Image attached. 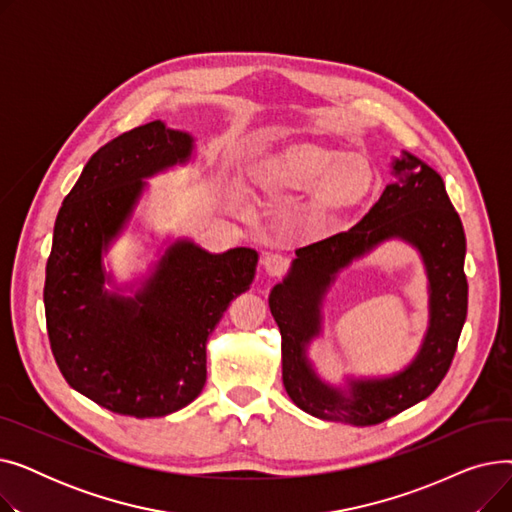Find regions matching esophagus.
<instances>
[{
    "instance_id": "esophagus-1",
    "label": "esophagus",
    "mask_w": 512,
    "mask_h": 512,
    "mask_svg": "<svg viewBox=\"0 0 512 512\" xmlns=\"http://www.w3.org/2000/svg\"><path fill=\"white\" fill-rule=\"evenodd\" d=\"M263 267H265V274L270 278H280L288 270V259L280 253H267L263 257Z\"/></svg>"
}]
</instances>
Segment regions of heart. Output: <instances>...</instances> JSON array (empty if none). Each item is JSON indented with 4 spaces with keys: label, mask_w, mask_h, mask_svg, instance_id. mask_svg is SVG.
Instances as JSON below:
<instances>
[{
    "label": "heart",
    "mask_w": 512,
    "mask_h": 512,
    "mask_svg": "<svg viewBox=\"0 0 512 512\" xmlns=\"http://www.w3.org/2000/svg\"><path fill=\"white\" fill-rule=\"evenodd\" d=\"M249 182L261 193H307L297 211V224L324 222L361 207L378 188V174L363 155H351L326 143H297L257 159ZM238 203V195H232Z\"/></svg>",
    "instance_id": "heart-1"
}]
</instances>
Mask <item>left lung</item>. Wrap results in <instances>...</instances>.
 <instances>
[{"label":"left lung","mask_w":512,"mask_h":512,"mask_svg":"<svg viewBox=\"0 0 512 512\" xmlns=\"http://www.w3.org/2000/svg\"><path fill=\"white\" fill-rule=\"evenodd\" d=\"M380 201L351 230L297 249L286 278L270 294V311L282 334V382L305 413L351 425L382 423L432 394L450 369L467 317V240L442 176L407 151L392 161ZM398 237L424 259L430 294V326L420 353L388 379H349L347 390L314 373L306 348L320 333V305L335 276L382 241Z\"/></svg>","instance_id":"obj_1"}]
</instances>
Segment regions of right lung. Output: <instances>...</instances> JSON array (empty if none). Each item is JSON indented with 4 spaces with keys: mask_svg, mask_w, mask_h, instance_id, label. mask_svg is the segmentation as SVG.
I'll return each instance as SVG.
<instances>
[{
    "mask_svg": "<svg viewBox=\"0 0 512 512\" xmlns=\"http://www.w3.org/2000/svg\"><path fill=\"white\" fill-rule=\"evenodd\" d=\"M193 137L161 120L132 128L87 161L66 195L45 267V319L51 353L80 394L137 419L164 417L201 394L207 338L230 301L249 290L257 251L207 253L174 240L153 272L126 297L107 290L103 255L130 222L147 182L186 164Z\"/></svg>",
    "mask_w": 512,
    "mask_h": 512,
    "instance_id": "1",
    "label": "right lung"
}]
</instances>
